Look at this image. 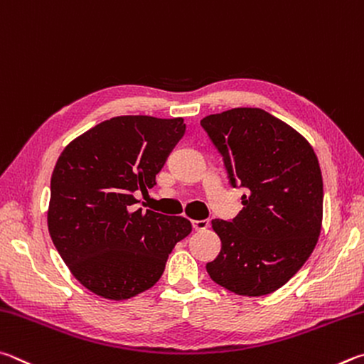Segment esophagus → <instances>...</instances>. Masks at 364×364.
Wrapping results in <instances>:
<instances>
[{"label":"esophagus","instance_id":"1","mask_svg":"<svg viewBox=\"0 0 364 364\" xmlns=\"http://www.w3.org/2000/svg\"><path fill=\"white\" fill-rule=\"evenodd\" d=\"M192 225L195 230H206L209 227V220L208 219H203V220H192Z\"/></svg>","mask_w":364,"mask_h":364}]
</instances>
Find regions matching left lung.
Masks as SVG:
<instances>
[{
  "label": "left lung",
  "instance_id": "obj_1",
  "mask_svg": "<svg viewBox=\"0 0 364 364\" xmlns=\"http://www.w3.org/2000/svg\"><path fill=\"white\" fill-rule=\"evenodd\" d=\"M224 159L243 209L213 220L222 250L206 270L240 296H265L301 270L323 220V177L311 145L262 108H232L201 119Z\"/></svg>",
  "mask_w": 364,
  "mask_h": 364
}]
</instances>
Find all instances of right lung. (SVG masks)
<instances>
[{
  "mask_svg": "<svg viewBox=\"0 0 364 364\" xmlns=\"http://www.w3.org/2000/svg\"><path fill=\"white\" fill-rule=\"evenodd\" d=\"M186 134L182 118L127 114L102 121L62 151L50 177L48 228L73 277L123 301L161 278L176 243L192 232L181 215L136 209Z\"/></svg>",
  "mask_w": 364,
  "mask_h": 364,
  "instance_id": "obj_1",
  "label": "right lung"
}]
</instances>
